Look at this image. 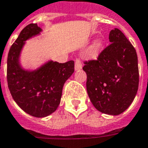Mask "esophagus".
<instances>
[{
  "instance_id": "1",
  "label": "esophagus",
  "mask_w": 148,
  "mask_h": 148,
  "mask_svg": "<svg viewBox=\"0 0 148 148\" xmlns=\"http://www.w3.org/2000/svg\"><path fill=\"white\" fill-rule=\"evenodd\" d=\"M82 68V62L79 59H76L75 60V64H74V69L75 71H79Z\"/></svg>"
}]
</instances>
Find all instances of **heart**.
I'll return each mask as SVG.
<instances>
[{
	"mask_svg": "<svg viewBox=\"0 0 148 148\" xmlns=\"http://www.w3.org/2000/svg\"><path fill=\"white\" fill-rule=\"evenodd\" d=\"M102 46H103V41L101 39H97L96 41L95 42V47L98 49H100L101 47H102Z\"/></svg>",
	"mask_w": 148,
	"mask_h": 148,
	"instance_id": "1",
	"label": "heart"
}]
</instances>
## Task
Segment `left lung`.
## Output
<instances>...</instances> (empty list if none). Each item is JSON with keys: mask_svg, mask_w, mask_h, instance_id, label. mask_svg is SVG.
Segmentation results:
<instances>
[{"mask_svg": "<svg viewBox=\"0 0 148 148\" xmlns=\"http://www.w3.org/2000/svg\"><path fill=\"white\" fill-rule=\"evenodd\" d=\"M110 44L97 60L84 62L87 92L95 108L117 116L130 106L137 95L139 70L136 49L119 29L110 31Z\"/></svg>", "mask_w": 148, "mask_h": 148, "instance_id": "8db88e82", "label": "left lung"}]
</instances>
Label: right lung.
<instances>
[{
    "label": "right lung",
    "mask_w": 148,
    "mask_h": 148,
    "mask_svg": "<svg viewBox=\"0 0 148 148\" xmlns=\"http://www.w3.org/2000/svg\"><path fill=\"white\" fill-rule=\"evenodd\" d=\"M42 31L37 24L21 30L9 50L7 79L11 96L18 106L32 116L42 118L56 111L64 83L74 71V60L64 64L49 60L35 70L24 69L20 56L25 42Z\"/></svg>",
    "instance_id": "1"
}]
</instances>
